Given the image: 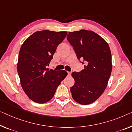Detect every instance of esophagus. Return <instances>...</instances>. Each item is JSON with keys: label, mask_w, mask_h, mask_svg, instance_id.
Instances as JSON below:
<instances>
[{"label": "esophagus", "mask_w": 132, "mask_h": 132, "mask_svg": "<svg viewBox=\"0 0 132 132\" xmlns=\"http://www.w3.org/2000/svg\"><path fill=\"white\" fill-rule=\"evenodd\" d=\"M71 73H72L71 72H68V75H69V76H70V75H71Z\"/></svg>", "instance_id": "1"}]
</instances>
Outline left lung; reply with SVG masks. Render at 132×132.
<instances>
[{
  "instance_id": "left-lung-1",
  "label": "left lung",
  "mask_w": 132,
  "mask_h": 132,
  "mask_svg": "<svg viewBox=\"0 0 132 132\" xmlns=\"http://www.w3.org/2000/svg\"><path fill=\"white\" fill-rule=\"evenodd\" d=\"M67 40L84 69L73 72L74 85L70 88L75 101L82 105L95 101L107 86L112 70L111 53L108 43L94 31L81 29L69 32Z\"/></svg>"
}]
</instances>
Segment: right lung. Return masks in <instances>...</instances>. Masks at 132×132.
<instances>
[{
  "mask_svg": "<svg viewBox=\"0 0 132 132\" xmlns=\"http://www.w3.org/2000/svg\"><path fill=\"white\" fill-rule=\"evenodd\" d=\"M66 31H37L26 39L19 51L17 70L27 95L43 104L53 97L57 88L68 75L65 70H49L47 66Z\"/></svg>",
  "mask_w": 132,
  "mask_h": 132,
  "instance_id": "add662e5",
  "label": "right lung"
}]
</instances>
